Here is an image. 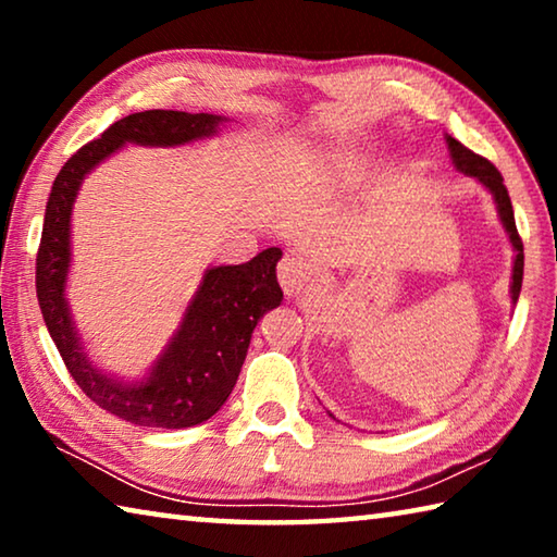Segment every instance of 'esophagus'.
Masks as SVG:
<instances>
[{
    "label": "esophagus",
    "mask_w": 557,
    "mask_h": 557,
    "mask_svg": "<svg viewBox=\"0 0 557 557\" xmlns=\"http://www.w3.org/2000/svg\"><path fill=\"white\" fill-rule=\"evenodd\" d=\"M277 280H280L282 289H285V295L295 297L307 287V282H309L307 265L295 256H285L277 265Z\"/></svg>",
    "instance_id": "esophagus-1"
}]
</instances>
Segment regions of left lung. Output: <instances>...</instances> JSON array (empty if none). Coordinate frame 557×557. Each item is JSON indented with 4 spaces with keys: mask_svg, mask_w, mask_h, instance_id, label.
<instances>
[{
    "mask_svg": "<svg viewBox=\"0 0 557 557\" xmlns=\"http://www.w3.org/2000/svg\"><path fill=\"white\" fill-rule=\"evenodd\" d=\"M447 147H449V157H451V164L457 166V172L467 174V176H474L479 184H484L488 191H492L494 201H496V211H498V219H502V225L508 233V240H511L513 250H516V258H513V275H511V299L513 305L518 301V295H521V282H523V243L518 238V231H516V219H513V206L511 199H508V191L504 186V176L498 174V169L488 162V159L479 157L467 149L461 143H457L455 137L447 135Z\"/></svg>",
    "mask_w": 557,
    "mask_h": 557,
    "instance_id": "left-lung-1",
    "label": "left lung"
}]
</instances>
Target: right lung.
I'll use <instances>...</instances> for the list:
<instances>
[{
  "instance_id": "right-lung-1",
  "label": "right lung",
  "mask_w": 557,
  "mask_h": 557,
  "mask_svg": "<svg viewBox=\"0 0 557 557\" xmlns=\"http://www.w3.org/2000/svg\"><path fill=\"white\" fill-rule=\"evenodd\" d=\"M228 117L209 112L145 110L127 115L81 147L55 176L46 203L36 297L65 369L81 391L117 418L143 428L182 430L201 425L228 400L248 356L252 329L260 317L280 307V248H268L243 265H219L203 272L188 301L182 324L169 338L152 369L139 381H120L90 361L65 299L71 270V215L78 188L92 169L125 145L178 147L213 137Z\"/></svg>"
}]
</instances>
